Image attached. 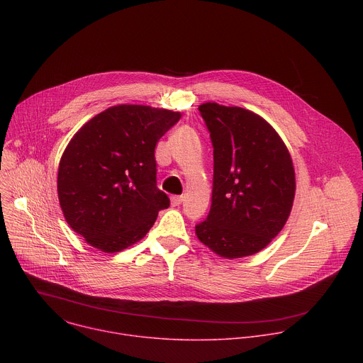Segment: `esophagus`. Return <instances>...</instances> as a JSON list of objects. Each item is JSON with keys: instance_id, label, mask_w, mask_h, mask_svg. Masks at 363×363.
Returning a JSON list of instances; mask_svg holds the SVG:
<instances>
[{"instance_id": "1", "label": "esophagus", "mask_w": 363, "mask_h": 363, "mask_svg": "<svg viewBox=\"0 0 363 363\" xmlns=\"http://www.w3.org/2000/svg\"><path fill=\"white\" fill-rule=\"evenodd\" d=\"M182 201H184V196H181V195H174V196L171 198V203H172L174 206L181 205V203H182Z\"/></svg>"}]
</instances>
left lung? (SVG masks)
<instances>
[{"label":"left lung","mask_w":363,"mask_h":363,"mask_svg":"<svg viewBox=\"0 0 363 363\" xmlns=\"http://www.w3.org/2000/svg\"><path fill=\"white\" fill-rule=\"evenodd\" d=\"M198 111L214 147V178L210 213L195 233L221 257L252 255L290 216L296 192L291 157L277 132L247 109L203 103Z\"/></svg>","instance_id":"left-lung-1"}]
</instances>
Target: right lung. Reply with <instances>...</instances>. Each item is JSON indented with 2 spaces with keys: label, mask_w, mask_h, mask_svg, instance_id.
<instances>
[{
  "label": "right lung",
  "mask_w": 363,
  "mask_h": 363,
  "mask_svg": "<svg viewBox=\"0 0 363 363\" xmlns=\"http://www.w3.org/2000/svg\"><path fill=\"white\" fill-rule=\"evenodd\" d=\"M179 112L119 105L90 119L67 145L57 177L67 224L90 245L116 252L146 235L169 206L157 186V142Z\"/></svg>",
  "instance_id": "add662e5"
}]
</instances>
